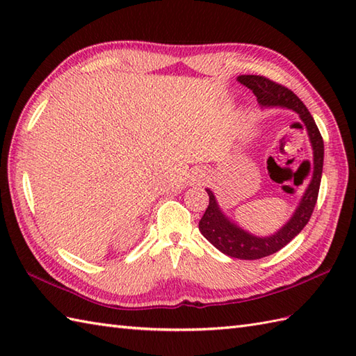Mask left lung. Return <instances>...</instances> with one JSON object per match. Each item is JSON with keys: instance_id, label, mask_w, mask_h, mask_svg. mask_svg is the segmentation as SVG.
I'll list each match as a JSON object with an SVG mask.
<instances>
[{"instance_id": "left-lung-1", "label": "left lung", "mask_w": 356, "mask_h": 356, "mask_svg": "<svg viewBox=\"0 0 356 356\" xmlns=\"http://www.w3.org/2000/svg\"><path fill=\"white\" fill-rule=\"evenodd\" d=\"M238 81L252 90V93L261 105H277V107L291 108L295 113H298V116L307 128L314 148V176L311 184H309L300 207L295 211L291 220L270 237L261 238L251 236L249 232L240 229L237 225L231 223L222 214L213 191L207 190L209 195V205L199 222V229L203 234V237L209 240L218 251L234 257V259L257 260L280 251L295 236H298L301 229L307 225L309 218L314 213L316 199H318L324 161V143L312 115L306 108V105L298 99V96L291 92L289 88L278 84L275 81H270L269 78L260 76V74H241V76H238Z\"/></svg>"}]
</instances>
